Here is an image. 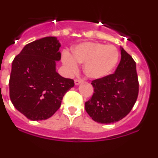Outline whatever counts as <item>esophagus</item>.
<instances>
[{
  "instance_id": "1",
  "label": "esophagus",
  "mask_w": 158,
  "mask_h": 158,
  "mask_svg": "<svg viewBox=\"0 0 158 158\" xmlns=\"http://www.w3.org/2000/svg\"><path fill=\"white\" fill-rule=\"evenodd\" d=\"M82 82V80H81V79H76V80H75V84L77 85H79V84H80Z\"/></svg>"
}]
</instances>
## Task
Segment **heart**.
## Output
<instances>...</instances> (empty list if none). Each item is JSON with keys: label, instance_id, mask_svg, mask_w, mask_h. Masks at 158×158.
<instances>
[{"label": "heart", "instance_id": "1", "mask_svg": "<svg viewBox=\"0 0 158 158\" xmlns=\"http://www.w3.org/2000/svg\"><path fill=\"white\" fill-rule=\"evenodd\" d=\"M119 52L113 45L95 42H85L73 47L72 55L65 52L62 62L71 72H76L78 64H84L83 71L87 77L101 79L107 76L116 66Z\"/></svg>", "mask_w": 158, "mask_h": 158}]
</instances>
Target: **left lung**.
<instances>
[{
  "mask_svg": "<svg viewBox=\"0 0 158 158\" xmlns=\"http://www.w3.org/2000/svg\"><path fill=\"white\" fill-rule=\"evenodd\" d=\"M94 93L85 103V111L94 121L113 123L122 120L134 107L139 92L136 62L123 48L116 71L92 81Z\"/></svg>",
  "mask_w": 158,
  "mask_h": 158,
  "instance_id": "8db88e82",
  "label": "left lung"
}]
</instances>
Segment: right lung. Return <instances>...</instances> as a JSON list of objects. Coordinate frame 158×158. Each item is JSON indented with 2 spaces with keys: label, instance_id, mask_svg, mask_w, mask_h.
Listing matches in <instances>:
<instances>
[{
  "label": "right lung",
  "instance_id": "right-lung-1",
  "mask_svg": "<svg viewBox=\"0 0 158 158\" xmlns=\"http://www.w3.org/2000/svg\"><path fill=\"white\" fill-rule=\"evenodd\" d=\"M61 45L56 37H45L24 47L14 59L9 80L14 106L31 120L51 117L59 109L74 80L56 72Z\"/></svg>",
  "mask_w": 158,
  "mask_h": 158
}]
</instances>
